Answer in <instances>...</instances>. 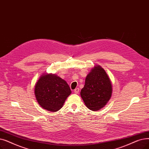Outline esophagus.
Segmentation results:
<instances>
[{"label": "esophagus", "mask_w": 149, "mask_h": 149, "mask_svg": "<svg viewBox=\"0 0 149 149\" xmlns=\"http://www.w3.org/2000/svg\"><path fill=\"white\" fill-rule=\"evenodd\" d=\"M79 92V88H75V89H74V93H75V94H78Z\"/></svg>", "instance_id": "esophagus-1"}]
</instances>
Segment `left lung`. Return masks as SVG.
Listing matches in <instances>:
<instances>
[{"instance_id":"1","label":"left lung","mask_w":149,"mask_h":149,"mask_svg":"<svg viewBox=\"0 0 149 149\" xmlns=\"http://www.w3.org/2000/svg\"><path fill=\"white\" fill-rule=\"evenodd\" d=\"M112 94L111 83L105 70L95 66L86 77L80 94L86 106L92 111H97L107 104Z\"/></svg>"}]
</instances>
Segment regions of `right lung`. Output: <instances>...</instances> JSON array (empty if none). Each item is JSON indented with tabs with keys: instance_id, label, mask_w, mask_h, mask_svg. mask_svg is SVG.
<instances>
[{
	"instance_id": "right-lung-1",
	"label": "right lung",
	"mask_w": 149,
	"mask_h": 149,
	"mask_svg": "<svg viewBox=\"0 0 149 149\" xmlns=\"http://www.w3.org/2000/svg\"><path fill=\"white\" fill-rule=\"evenodd\" d=\"M71 90L65 80L55 74H44L36 83L35 94L42 108L55 112L60 109Z\"/></svg>"
}]
</instances>
